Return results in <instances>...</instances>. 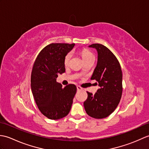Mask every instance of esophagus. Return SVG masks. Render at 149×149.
I'll use <instances>...</instances> for the list:
<instances>
[{"mask_svg": "<svg viewBox=\"0 0 149 149\" xmlns=\"http://www.w3.org/2000/svg\"><path fill=\"white\" fill-rule=\"evenodd\" d=\"M77 90H83V88H81L79 86H77Z\"/></svg>", "mask_w": 149, "mask_h": 149, "instance_id": "34e87169", "label": "esophagus"}]
</instances>
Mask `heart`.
Masks as SVG:
<instances>
[{
    "label": "heart",
    "mask_w": 149,
    "mask_h": 149,
    "mask_svg": "<svg viewBox=\"0 0 149 149\" xmlns=\"http://www.w3.org/2000/svg\"><path fill=\"white\" fill-rule=\"evenodd\" d=\"M80 54L81 55L82 58L83 59L84 61H86L88 60L91 59L92 58H94V56L92 53H91L90 50H88V49H84L83 50H81ZM72 57V53L71 52H68L67 54H66L65 57L64 59V65L65 66H68L69 64L70 60L71 59Z\"/></svg>",
    "instance_id": "b5f03b06"
}]
</instances>
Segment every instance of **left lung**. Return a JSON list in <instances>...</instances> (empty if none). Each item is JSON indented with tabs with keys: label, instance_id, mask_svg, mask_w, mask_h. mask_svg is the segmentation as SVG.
Returning <instances> with one entry per match:
<instances>
[{
	"label": "left lung",
	"instance_id": "8db88e82",
	"mask_svg": "<svg viewBox=\"0 0 149 149\" xmlns=\"http://www.w3.org/2000/svg\"><path fill=\"white\" fill-rule=\"evenodd\" d=\"M89 47L97 50V64L91 80H96L100 87L93 95L88 92L84 107L88 115L97 119L104 118L118 106L122 94V72L120 63L111 50L102 44Z\"/></svg>",
	"mask_w": 149,
	"mask_h": 149
}]
</instances>
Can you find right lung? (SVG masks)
Masks as SVG:
<instances>
[{
	"label": "right lung",
	"mask_w": 149,
	"mask_h": 149,
	"mask_svg": "<svg viewBox=\"0 0 149 149\" xmlns=\"http://www.w3.org/2000/svg\"><path fill=\"white\" fill-rule=\"evenodd\" d=\"M74 45V43L50 44L42 50L34 63L31 90L39 110L49 119H61L70 111L77 88L72 84L62 88L56 78L58 74L65 72V57Z\"/></svg>",
	"instance_id": "1"
}]
</instances>
